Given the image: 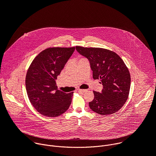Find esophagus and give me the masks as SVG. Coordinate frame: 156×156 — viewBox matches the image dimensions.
Returning <instances> with one entry per match:
<instances>
[{"label": "esophagus", "mask_w": 156, "mask_h": 156, "mask_svg": "<svg viewBox=\"0 0 156 156\" xmlns=\"http://www.w3.org/2000/svg\"><path fill=\"white\" fill-rule=\"evenodd\" d=\"M87 90H81V89H79V90H77V91L78 92H85V91H86Z\"/></svg>", "instance_id": "1"}]
</instances>
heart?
I'll return each instance as SVG.
<instances>
[{
	"label": "heart",
	"mask_w": 156,
	"mask_h": 156,
	"mask_svg": "<svg viewBox=\"0 0 156 156\" xmlns=\"http://www.w3.org/2000/svg\"><path fill=\"white\" fill-rule=\"evenodd\" d=\"M83 59H86V58H83V57H82V58H80L79 59V60H83Z\"/></svg>",
	"instance_id": "heart-1"
}]
</instances>
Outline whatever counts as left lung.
Segmentation results:
<instances>
[{"mask_svg": "<svg viewBox=\"0 0 156 156\" xmlns=\"http://www.w3.org/2000/svg\"><path fill=\"white\" fill-rule=\"evenodd\" d=\"M76 49L90 61L93 79L100 80L103 85L101 93L93 91L90 108L102 115L117 112L126 102L130 89V74L123 60L106 49L76 46Z\"/></svg>", "mask_w": 156, "mask_h": 156, "instance_id": "8db88e82", "label": "left lung"}]
</instances>
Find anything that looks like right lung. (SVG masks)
I'll return each instance as SVG.
<instances>
[{
	"label": "right lung",
	"instance_id": "1",
	"mask_svg": "<svg viewBox=\"0 0 156 156\" xmlns=\"http://www.w3.org/2000/svg\"><path fill=\"white\" fill-rule=\"evenodd\" d=\"M75 48H49L33 60L27 73L25 84L29 100L41 115L58 117L68 110L73 92L57 90L55 80Z\"/></svg>",
	"mask_w": 156,
	"mask_h": 156
}]
</instances>
